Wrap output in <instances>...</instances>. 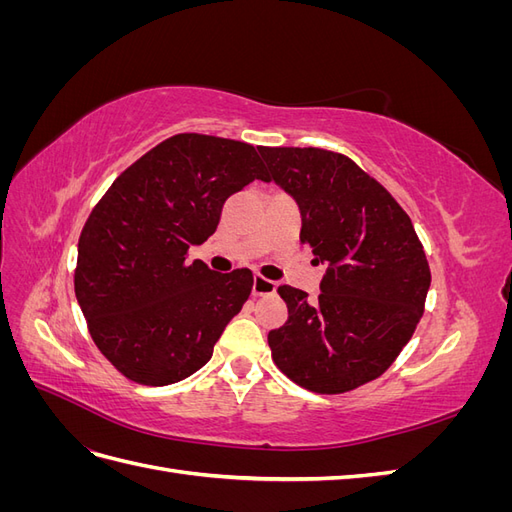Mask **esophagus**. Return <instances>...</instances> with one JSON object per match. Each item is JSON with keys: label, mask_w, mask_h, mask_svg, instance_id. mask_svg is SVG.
<instances>
[{"label": "esophagus", "mask_w": 512, "mask_h": 512, "mask_svg": "<svg viewBox=\"0 0 512 512\" xmlns=\"http://www.w3.org/2000/svg\"><path fill=\"white\" fill-rule=\"evenodd\" d=\"M275 288H277V284L267 280V277L254 275V284H252V294H254V297H267V294L275 292Z\"/></svg>", "instance_id": "obj_1"}]
</instances>
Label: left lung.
Instances as JSON below:
<instances>
[{"instance_id": "left-lung-1", "label": "left lung", "mask_w": 512, "mask_h": 512, "mask_svg": "<svg viewBox=\"0 0 512 512\" xmlns=\"http://www.w3.org/2000/svg\"><path fill=\"white\" fill-rule=\"evenodd\" d=\"M271 179L301 209V243L327 265L318 299L280 286L284 327L269 333L280 371L307 391L339 395L376 380L421 322L431 273L408 213L342 153L260 147Z\"/></svg>"}]
</instances>
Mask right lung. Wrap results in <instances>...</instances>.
Wrapping results in <instances>:
<instances>
[{"mask_svg": "<svg viewBox=\"0 0 512 512\" xmlns=\"http://www.w3.org/2000/svg\"><path fill=\"white\" fill-rule=\"evenodd\" d=\"M269 181L256 149L175 134L113 181L79 239L74 292L98 350L147 386L192 376L252 292L250 269L188 262L220 224L226 198Z\"/></svg>", "mask_w": 512, "mask_h": 512, "instance_id": "add662e5", "label": "right lung"}]
</instances>
